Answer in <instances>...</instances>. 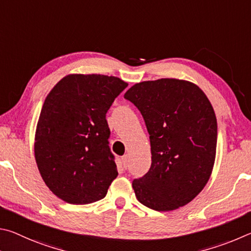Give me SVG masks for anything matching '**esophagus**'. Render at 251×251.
Wrapping results in <instances>:
<instances>
[{"label":"esophagus","mask_w":251,"mask_h":251,"mask_svg":"<svg viewBox=\"0 0 251 251\" xmlns=\"http://www.w3.org/2000/svg\"><path fill=\"white\" fill-rule=\"evenodd\" d=\"M122 164H123V168L125 169H126L129 166V155L128 154H126V155H123L122 156Z\"/></svg>","instance_id":"1"}]
</instances>
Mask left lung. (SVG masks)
<instances>
[{
    "label": "left lung",
    "mask_w": 251,
    "mask_h": 251,
    "mask_svg": "<svg viewBox=\"0 0 251 251\" xmlns=\"http://www.w3.org/2000/svg\"><path fill=\"white\" fill-rule=\"evenodd\" d=\"M141 112L150 134L152 163L132 187L140 203L168 212L193 201L212 174L217 120L199 86L162 78L135 83L125 94Z\"/></svg>",
    "instance_id": "8db88e82"
}]
</instances>
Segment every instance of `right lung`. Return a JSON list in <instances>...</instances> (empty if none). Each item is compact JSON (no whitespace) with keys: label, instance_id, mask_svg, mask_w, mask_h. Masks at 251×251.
<instances>
[{"label":"right lung","instance_id":"1","mask_svg":"<svg viewBox=\"0 0 251 251\" xmlns=\"http://www.w3.org/2000/svg\"><path fill=\"white\" fill-rule=\"evenodd\" d=\"M128 87L104 75H68L46 97L35 133V160L48 188L74 205L102 200L118 176L105 113Z\"/></svg>","mask_w":251,"mask_h":251}]
</instances>
